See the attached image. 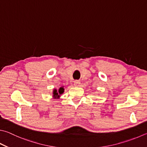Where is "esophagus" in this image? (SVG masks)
I'll use <instances>...</instances> for the list:
<instances>
[{"mask_svg": "<svg viewBox=\"0 0 147 147\" xmlns=\"http://www.w3.org/2000/svg\"><path fill=\"white\" fill-rule=\"evenodd\" d=\"M74 84V86H79L80 84H81V82H80L79 81H75Z\"/></svg>", "mask_w": 147, "mask_h": 147, "instance_id": "obj_1", "label": "esophagus"}]
</instances>
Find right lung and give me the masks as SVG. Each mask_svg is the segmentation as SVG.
<instances>
[{"label": "right lung", "instance_id": "right-lung-1", "mask_svg": "<svg viewBox=\"0 0 147 147\" xmlns=\"http://www.w3.org/2000/svg\"><path fill=\"white\" fill-rule=\"evenodd\" d=\"M63 92H64V88H63V87L60 88L59 90H58V91L56 90H54L53 91V95H54L53 96H56V97H57V98H58L59 96V95L63 93Z\"/></svg>", "mask_w": 147, "mask_h": 147}]
</instances>
